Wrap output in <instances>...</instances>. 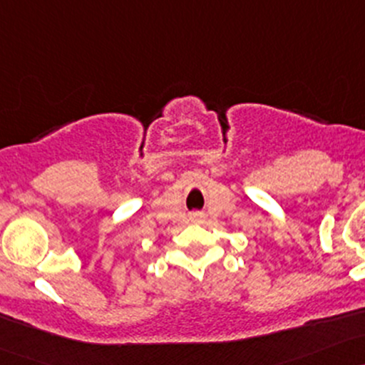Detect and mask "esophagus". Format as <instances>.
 Here are the masks:
<instances>
[{"label": "esophagus", "mask_w": 365, "mask_h": 365, "mask_svg": "<svg viewBox=\"0 0 365 365\" xmlns=\"http://www.w3.org/2000/svg\"><path fill=\"white\" fill-rule=\"evenodd\" d=\"M202 216H204L202 213H199V211H195V213H190V220H192V222L197 223V222H201Z\"/></svg>", "instance_id": "34e87169"}]
</instances>
